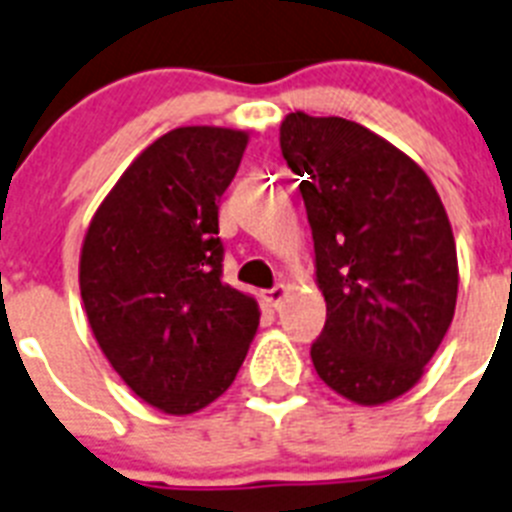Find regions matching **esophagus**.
<instances>
[{"label":"esophagus","instance_id":"34e87169","mask_svg":"<svg viewBox=\"0 0 512 512\" xmlns=\"http://www.w3.org/2000/svg\"><path fill=\"white\" fill-rule=\"evenodd\" d=\"M283 296H286V286H283V283H275L273 288L262 291V301L268 306H278L283 301Z\"/></svg>","mask_w":512,"mask_h":512}]
</instances>
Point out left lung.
<instances>
[{
	"label": "left lung",
	"instance_id": "obj_1",
	"mask_svg": "<svg viewBox=\"0 0 512 512\" xmlns=\"http://www.w3.org/2000/svg\"><path fill=\"white\" fill-rule=\"evenodd\" d=\"M286 164L301 175L327 322L319 379L350 402L410 391L448 332L459 293L441 195L407 154L345 118L286 115Z\"/></svg>",
	"mask_w": 512,
	"mask_h": 512
}]
</instances>
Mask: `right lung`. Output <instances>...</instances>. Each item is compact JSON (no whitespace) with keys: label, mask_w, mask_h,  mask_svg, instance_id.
<instances>
[{"label":"right lung","mask_w":512,"mask_h":512,"mask_svg":"<svg viewBox=\"0 0 512 512\" xmlns=\"http://www.w3.org/2000/svg\"><path fill=\"white\" fill-rule=\"evenodd\" d=\"M247 133L185 126L146 146L97 208L79 260L87 319L136 397L190 415L237 379L257 301L221 281L219 201Z\"/></svg>","instance_id":"obj_1"}]
</instances>
